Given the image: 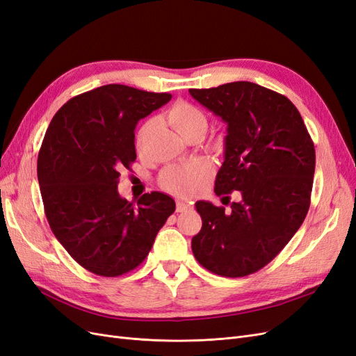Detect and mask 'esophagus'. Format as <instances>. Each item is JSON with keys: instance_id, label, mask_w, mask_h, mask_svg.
I'll list each match as a JSON object with an SVG mask.
<instances>
[{"instance_id": "esophagus-1", "label": "esophagus", "mask_w": 356, "mask_h": 356, "mask_svg": "<svg viewBox=\"0 0 356 356\" xmlns=\"http://www.w3.org/2000/svg\"><path fill=\"white\" fill-rule=\"evenodd\" d=\"M191 209V207L188 203H182V202H177V212H186Z\"/></svg>"}]
</instances>
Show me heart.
Returning <instances> with one entry per match:
<instances>
[{"label": "heart", "mask_w": 356, "mask_h": 356, "mask_svg": "<svg viewBox=\"0 0 356 356\" xmlns=\"http://www.w3.org/2000/svg\"><path fill=\"white\" fill-rule=\"evenodd\" d=\"M168 122L175 131L186 139L193 134H202L207 131V117L203 111L186 101H178L170 106L166 113ZM154 122L147 120L139 127L136 135V148L141 149L152 132ZM211 166L203 160L190 161V163L170 165L160 175V187L169 195L178 199H188L196 193L202 191L211 179Z\"/></svg>", "instance_id": "b5f03b06"}]
</instances>
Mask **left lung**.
Segmentation results:
<instances>
[{
    "label": "left lung",
    "instance_id": "obj_1",
    "mask_svg": "<svg viewBox=\"0 0 356 356\" xmlns=\"http://www.w3.org/2000/svg\"><path fill=\"white\" fill-rule=\"evenodd\" d=\"M190 95L227 123L215 195L229 199L238 190L242 196L229 212L196 202L202 230L191 239V250L215 275L248 276L270 263L303 224L315 145L296 105L263 86L234 81L190 89Z\"/></svg>",
    "mask_w": 356,
    "mask_h": 356
}]
</instances>
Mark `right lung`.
<instances>
[{"label":"right lung","instance_id":"add662e5","mask_svg":"<svg viewBox=\"0 0 356 356\" xmlns=\"http://www.w3.org/2000/svg\"><path fill=\"white\" fill-rule=\"evenodd\" d=\"M170 98L101 86L63 104L42 139L37 175L46 218L68 254L95 275L136 268L175 211L163 193H147L134 204L117 191L120 172L136 160V123Z\"/></svg>","mask_w":356,"mask_h":356}]
</instances>
